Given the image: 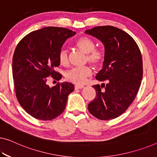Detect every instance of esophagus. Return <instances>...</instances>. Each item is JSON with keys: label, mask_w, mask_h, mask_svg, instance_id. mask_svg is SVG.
I'll use <instances>...</instances> for the list:
<instances>
[{"label": "esophagus", "mask_w": 157, "mask_h": 157, "mask_svg": "<svg viewBox=\"0 0 157 157\" xmlns=\"http://www.w3.org/2000/svg\"><path fill=\"white\" fill-rule=\"evenodd\" d=\"M84 87V86L83 85H76L74 86V88H75V90H77V89H81L83 88Z\"/></svg>", "instance_id": "1"}]
</instances>
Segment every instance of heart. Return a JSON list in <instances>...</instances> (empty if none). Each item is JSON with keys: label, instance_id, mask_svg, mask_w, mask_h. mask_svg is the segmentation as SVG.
<instances>
[{"label": "heart", "instance_id": "obj_1", "mask_svg": "<svg viewBox=\"0 0 157 157\" xmlns=\"http://www.w3.org/2000/svg\"><path fill=\"white\" fill-rule=\"evenodd\" d=\"M74 45L84 53L87 54L86 61H88L95 68H99L103 64L105 59V53L100 49H95V43L91 38L82 36L77 39ZM60 64L67 66L69 63L68 51L62 49L58 56ZM92 74V69L89 66L72 68L67 71L65 76L67 81L76 84H82L86 81L87 77Z\"/></svg>", "mask_w": 157, "mask_h": 157}]
</instances>
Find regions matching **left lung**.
Here are the masks:
<instances>
[{"label":"left lung","instance_id":"8db88e82","mask_svg":"<svg viewBox=\"0 0 157 157\" xmlns=\"http://www.w3.org/2000/svg\"><path fill=\"white\" fill-rule=\"evenodd\" d=\"M85 32L103 43L105 53L103 68L95 76L105 83L93 86L96 96L88 111L98 119H114L126 112L138 93L143 71L140 50L128 33L114 26H96Z\"/></svg>","mask_w":157,"mask_h":157}]
</instances>
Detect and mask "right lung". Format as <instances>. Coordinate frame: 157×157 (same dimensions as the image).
<instances>
[{
	"label": "right lung",
	"mask_w": 157,
	"mask_h": 157,
	"mask_svg": "<svg viewBox=\"0 0 157 157\" xmlns=\"http://www.w3.org/2000/svg\"><path fill=\"white\" fill-rule=\"evenodd\" d=\"M75 31L48 26L25 36L17 45L13 59V76L16 97L20 105L35 119L48 121L64 112L72 83H57L52 88L48 77L59 81L62 74L55 71L59 65V52Z\"/></svg>",
	"instance_id": "right-lung-1"
}]
</instances>
